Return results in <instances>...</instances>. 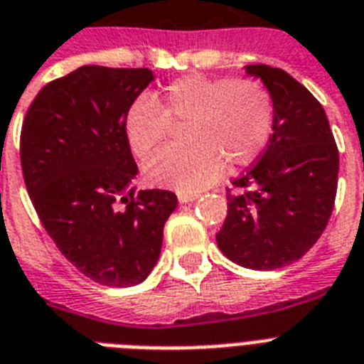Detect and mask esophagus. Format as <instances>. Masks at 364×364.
Wrapping results in <instances>:
<instances>
[{
	"label": "esophagus",
	"mask_w": 364,
	"mask_h": 364,
	"mask_svg": "<svg viewBox=\"0 0 364 364\" xmlns=\"http://www.w3.org/2000/svg\"><path fill=\"white\" fill-rule=\"evenodd\" d=\"M197 197H199V193H178V200L182 204L193 203V200L197 199Z\"/></svg>",
	"instance_id": "1"
}]
</instances>
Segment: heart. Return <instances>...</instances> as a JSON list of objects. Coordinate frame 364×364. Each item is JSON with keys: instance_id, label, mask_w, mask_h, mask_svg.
<instances>
[{"instance_id": "heart-1", "label": "heart", "mask_w": 364, "mask_h": 364, "mask_svg": "<svg viewBox=\"0 0 364 364\" xmlns=\"http://www.w3.org/2000/svg\"><path fill=\"white\" fill-rule=\"evenodd\" d=\"M273 115V98L260 81L188 74L164 87L161 104L137 96L122 124L134 154L146 160L169 137L171 122H186L184 145L156 154L145 175L156 186L197 193L218 180L223 164L245 167L262 154Z\"/></svg>"}]
</instances>
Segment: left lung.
I'll use <instances>...</instances> for the list:
<instances>
[{
  "mask_svg": "<svg viewBox=\"0 0 364 364\" xmlns=\"http://www.w3.org/2000/svg\"><path fill=\"white\" fill-rule=\"evenodd\" d=\"M273 98V134L260 160L227 189L229 210L215 240L243 268L277 269L318 242L331 218L338 149L322 104L290 74L247 65Z\"/></svg>",
  "mask_w": 364,
  "mask_h": 364,
  "instance_id": "1",
  "label": "left lung"
}]
</instances>
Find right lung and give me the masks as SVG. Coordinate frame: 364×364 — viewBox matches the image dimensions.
<instances>
[{"label":"right lung","mask_w":364,"mask_h":364,"mask_svg":"<svg viewBox=\"0 0 364 364\" xmlns=\"http://www.w3.org/2000/svg\"><path fill=\"white\" fill-rule=\"evenodd\" d=\"M152 80L149 68L85 65L42 87L22 124L23 182L41 223L63 257L104 287L149 277L178 204L173 191L130 189L137 165L122 122Z\"/></svg>","instance_id":"add662e5"}]
</instances>
